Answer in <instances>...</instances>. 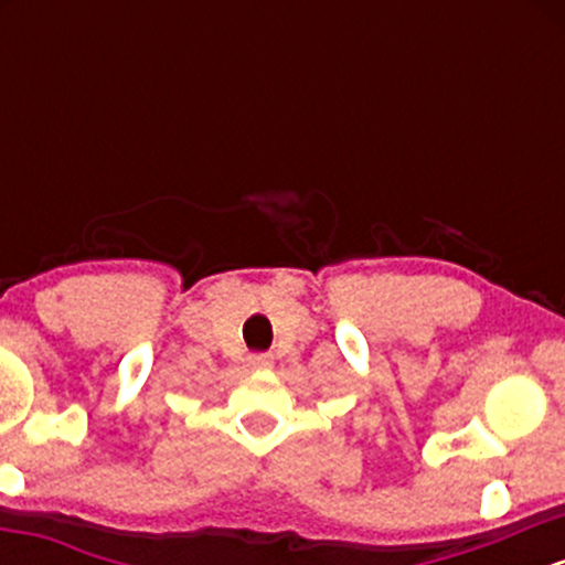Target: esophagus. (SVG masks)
<instances>
[{"label": "esophagus", "instance_id": "34e87169", "mask_svg": "<svg viewBox=\"0 0 565 565\" xmlns=\"http://www.w3.org/2000/svg\"><path fill=\"white\" fill-rule=\"evenodd\" d=\"M270 364H274V359H270L268 353H252L249 355V366L252 369H270Z\"/></svg>", "mask_w": 565, "mask_h": 565}]
</instances>
